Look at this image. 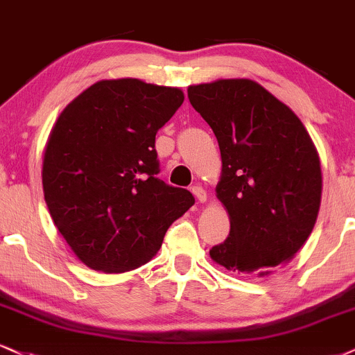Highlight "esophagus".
I'll list each match as a JSON object with an SVG mask.
<instances>
[{"label": "esophagus", "mask_w": 355, "mask_h": 355, "mask_svg": "<svg viewBox=\"0 0 355 355\" xmlns=\"http://www.w3.org/2000/svg\"><path fill=\"white\" fill-rule=\"evenodd\" d=\"M191 193L195 195V198L198 200L200 203H205V202H207V191L203 190V187H200V185H195L193 189H191Z\"/></svg>", "instance_id": "1"}]
</instances>
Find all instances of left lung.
I'll use <instances>...</instances> for the list:
<instances>
[{
    "label": "left lung",
    "mask_w": 355,
    "mask_h": 355,
    "mask_svg": "<svg viewBox=\"0 0 355 355\" xmlns=\"http://www.w3.org/2000/svg\"><path fill=\"white\" fill-rule=\"evenodd\" d=\"M193 109L220 145L216 198L230 234L210 250L228 271L268 276L313 232L322 195L319 153L296 114L251 79L189 87Z\"/></svg>",
    "instance_id": "left-lung-1"
}]
</instances>
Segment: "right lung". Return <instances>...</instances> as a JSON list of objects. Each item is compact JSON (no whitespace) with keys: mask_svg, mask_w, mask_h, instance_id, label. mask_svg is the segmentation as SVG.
I'll list each match as a JSON object with an SVG mask.
<instances>
[{"mask_svg":"<svg viewBox=\"0 0 355 355\" xmlns=\"http://www.w3.org/2000/svg\"><path fill=\"white\" fill-rule=\"evenodd\" d=\"M182 89L105 79L66 105L42 160L51 218L91 270L125 272L148 263L168 226L195 198L157 178V130L180 107Z\"/></svg>","mask_w":355,"mask_h":355,"instance_id":"right-lung-1","label":"right lung"}]
</instances>
